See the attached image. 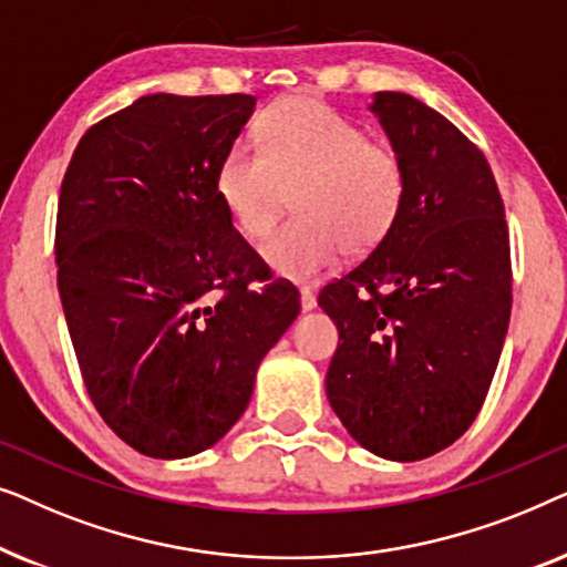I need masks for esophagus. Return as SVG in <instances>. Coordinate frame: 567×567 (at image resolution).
Returning <instances> with one entry per match:
<instances>
[{
    "mask_svg": "<svg viewBox=\"0 0 567 567\" xmlns=\"http://www.w3.org/2000/svg\"><path fill=\"white\" fill-rule=\"evenodd\" d=\"M301 309H305V312H309V309H315L317 307V297H315V291L309 289V286H301Z\"/></svg>",
    "mask_w": 567,
    "mask_h": 567,
    "instance_id": "34e87169",
    "label": "esophagus"
}]
</instances>
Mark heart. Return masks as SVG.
I'll list each match as a JSON object with an SVG mask.
<instances>
[{"label":"heart","mask_w":567,"mask_h":567,"mask_svg":"<svg viewBox=\"0 0 567 567\" xmlns=\"http://www.w3.org/2000/svg\"><path fill=\"white\" fill-rule=\"evenodd\" d=\"M255 146L235 144L214 190L235 227L262 243L289 212L299 219L266 245L278 276L307 281L340 255H369L398 227L410 175L400 150L315 97H278L255 121Z\"/></svg>","instance_id":"1"}]
</instances>
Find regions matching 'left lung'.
Returning a JSON list of instances; mask_svg holds the SVG:
<instances>
[{
  "label": "left lung",
  "mask_w": 567,
  "mask_h": 567,
  "mask_svg": "<svg viewBox=\"0 0 567 567\" xmlns=\"http://www.w3.org/2000/svg\"><path fill=\"white\" fill-rule=\"evenodd\" d=\"M371 111L405 157L398 227L320 291L338 324L324 386L363 449L415 462L452 446L491 390L511 317L506 208L485 154L405 92Z\"/></svg>",
  "instance_id": "obj_1"
}]
</instances>
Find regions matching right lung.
I'll return each mask as SVG.
<instances>
[{
	"mask_svg": "<svg viewBox=\"0 0 567 567\" xmlns=\"http://www.w3.org/2000/svg\"><path fill=\"white\" fill-rule=\"evenodd\" d=\"M252 95H146L87 128L56 214V281L84 386L131 449L181 460L214 446L299 315L231 227L214 169Z\"/></svg>",
	"mask_w": 567,
	"mask_h": 567,
	"instance_id": "obj_1",
	"label": "right lung"
}]
</instances>
